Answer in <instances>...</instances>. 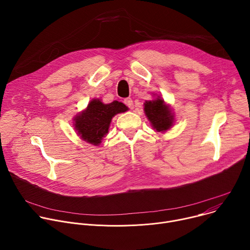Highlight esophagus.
<instances>
[{
	"instance_id": "esophagus-1",
	"label": "esophagus",
	"mask_w": 250,
	"mask_h": 250,
	"mask_svg": "<svg viewBox=\"0 0 250 250\" xmlns=\"http://www.w3.org/2000/svg\"><path fill=\"white\" fill-rule=\"evenodd\" d=\"M124 103L128 106L129 109H132V108H133V101H132L131 98H126V99H125Z\"/></svg>"
}]
</instances>
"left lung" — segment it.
I'll return each instance as SVG.
<instances>
[{"label":"left lung","instance_id":"left-lung-1","mask_svg":"<svg viewBox=\"0 0 250 250\" xmlns=\"http://www.w3.org/2000/svg\"><path fill=\"white\" fill-rule=\"evenodd\" d=\"M153 100L146 101L144 104L145 114L154 130L165 132L174 125L175 113L160 95L153 94Z\"/></svg>","mask_w":250,"mask_h":250}]
</instances>
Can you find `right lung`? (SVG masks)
Segmentation results:
<instances>
[{
	"label": "right lung",
	"instance_id": "1",
	"mask_svg": "<svg viewBox=\"0 0 250 250\" xmlns=\"http://www.w3.org/2000/svg\"><path fill=\"white\" fill-rule=\"evenodd\" d=\"M126 111L127 106L119 101L104 104L100 99H92L87 108L73 118V125L81 139L98 146L109 132L113 118Z\"/></svg>",
	"mask_w": 250,
	"mask_h": 250
}]
</instances>
